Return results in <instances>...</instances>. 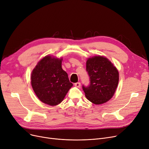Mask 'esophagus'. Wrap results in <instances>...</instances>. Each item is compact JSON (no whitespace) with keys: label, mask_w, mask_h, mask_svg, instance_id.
I'll list each match as a JSON object with an SVG mask.
<instances>
[{"label":"esophagus","mask_w":149,"mask_h":149,"mask_svg":"<svg viewBox=\"0 0 149 149\" xmlns=\"http://www.w3.org/2000/svg\"><path fill=\"white\" fill-rule=\"evenodd\" d=\"M74 85H75V86H76V87H77V88H80V82L75 83L74 84Z\"/></svg>","instance_id":"34e87169"}]
</instances>
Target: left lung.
<instances>
[{
	"label": "left lung",
	"instance_id": "8db88e82",
	"mask_svg": "<svg viewBox=\"0 0 149 149\" xmlns=\"http://www.w3.org/2000/svg\"><path fill=\"white\" fill-rule=\"evenodd\" d=\"M86 71L90 84L82 88L86 99L100 105L112 98L119 83V72L113 64L103 56L89 58L86 61Z\"/></svg>",
	"mask_w": 149,
	"mask_h": 149
}]
</instances>
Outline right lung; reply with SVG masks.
Returning <instances> with one entry per match:
<instances>
[{
	"label": "right lung",
	"instance_id": "right-lung-1",
	"mask_svg": "<svg viewBox=\"0 0 149 149\" xmlns=\"http://www.w3.org/2000/svg\"><path fill=\"white\" fill-rule=\"evenodd\" d=\"M63 58L46 56L38 63L31 74V84L42 102L50 106L58 105L73 84L61 68Z\"/></svg>",
	"mask_w": 149,
	"mask_h": 149
}]
</instances>
